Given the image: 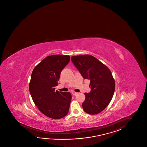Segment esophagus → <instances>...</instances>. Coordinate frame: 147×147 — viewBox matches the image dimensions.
<instances>
[{"label": "esophagus", "instance_id": "obj_1", "mask_svg": "<svg viewBox=\"0 0 147 147\" xmlns=\"http://www.w3.org/2000/svg\"><path fill=\"white\" fill-rule=\"evenodd\" d=\"M72 94H73L74 96H76L78 93H77V92H76L75 91H72Z\"/></svg>", "mask_w": 147, "mask_h": 147}]
</instances>
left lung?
Instances as JSON below:
<instances>
[{
	"label": "left lung",
	"mask_w": 147,
	"mask_h": 147,
	"mask_svg": "<svg viewBox=\"0 0 147 147\" xmlns=\"http://www.w3.org/2000/svg\"><path fill=\"white\" fill-rule=\"evenodd\" d=\"M71 60L84 79L90 80L91 92L85 93L84 111L95 115L104 111L110 103L115 89V82L106 65L90 55L73 56Z\"/></svg>",
	"instance_id": "obj_1"
}]
</instances>
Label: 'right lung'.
Masks as SVG:
<instances>
[{
	"mask_svg": "<svg viewBox=\"0 0 147 147\" xmlns=\"http://www.w3.org/2000/svg\"><path fill=\"white\" fill-rule=\"evenodd\" d=\"M70 60L68 55L47 56L33 69L29 91L40 111L49 118L60 119L68 113L72 96L69 92L55 91L54 86L63 69Z\"/></svg>",
	"mask_w": 147,
	"mask_h": 147,
	"instance_id": "1",
	"label": "right lung"
}]
</instances>
